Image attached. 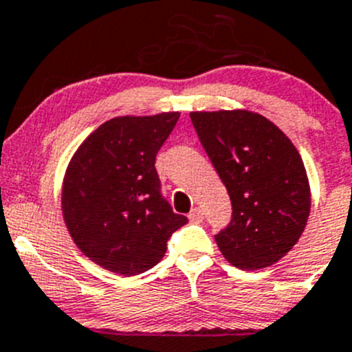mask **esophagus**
<instances>
[{"mask_svg": "<svg viewBox=\"0 0 352 352\" xmlns=\"http://www.w3.org/2000/svg\"><path fill=\"white\" fill-rule=\"evenodd\" d=\"M188 219H190L191 222H201V219H204V210H201L200 207L191 208V212L188 214Z\"/></svg>", "mask_w": 352, "mask_h": 352, "instance_id": "1", "label": "esophagus"}]
</instances>
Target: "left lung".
I'll use <instances>...</instances> for the list:
<instances>
[{"mask_svg":"<svg viewBox=\"0 0 352 352\" xmlns=\"http://www.w3.org/2000/svg\"><path fill=\"white\" fill-rule=\"evenodd\" d=\"M191 123L232 204L215 236L231 265H274L301 238L311 191L298 148L277 124L248 109L191 111Z\"/></svg>","mask_w":352,"mask_h":352,"instance_id":"8db88e82","label":"left lung"}]
</instances>
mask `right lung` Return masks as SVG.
I'll return each mask as SVG.
<instances>
[{"mask_svg":"<svg viewBox=\"0 0 352 352\" xmlns=\"http://www.w3.org/2000/svg\"><path fill=\"white\" fill-rule=\"evenodd\" d=\"M179 113L116 116L80 144L61 184V212L80 252L109 272L138 276L162 260L188 222L161 197L155 155Z\"/></svg>","mask_w":352,"mask_h":352,"instance_id":"obj_1","label":"right lung"}]
</instances>
